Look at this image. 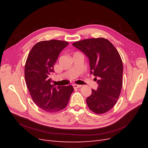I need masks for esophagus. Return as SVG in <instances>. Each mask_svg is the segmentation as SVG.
<instances>
[{"label": "esophagus", "instance_id": "esophagus-1", "mask_svg": "<svg viewBox=\"0 0 148 148\" xmlns=\"http://www.w3.org/2000/svg\"><path fill=\"white\" fill-rule=\"evenodd\" d=\"M73 86L75 89L76 88H79L80 87H82V85H79V84H73Z\"/></svg>", "mask_w": 148, "mask_h": 148}]
</instances>
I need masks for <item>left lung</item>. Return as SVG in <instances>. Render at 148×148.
Listing matches in <instances>:
<instances>
[{
  "instance_id": "1",
  "label": "left lung",
  "mask_w": 148,
  "mask_h": 148,
  "mask_svg": "<svg viewBox=\"0 0 148 148\" xmlns=\"http://www.w3.org/2000/svg\"><path fill=\"white\" fill-rule=\"evenodd\" d=\"M72 45L88 58L90 73L98 84L86 100L89 109L98 114L106 113L117 103L122 87L123 68L119 53L102 38L84 39Z\"/></svg>"
}]
</instances>
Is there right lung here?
I'll use <instances>...</instances> for the list:
<instances>
[{"instance_id":"add662e5","label":"right lung","mask_w":148,"mask_h":148,"mask_svg":"<svg viewBox=\"0 0 148 148\" xmlns=\"http://www.w3.org/2000/svg\"><path fill=\"white\" fill-rule=\"evenodd\" d=\"M66 41L52 39L41 41L30 51L25 66L26 86L34 102L41 109L55 112L64 109L73 91L72 86H56L49 78Z\"/></svg>"}]
</instances>
